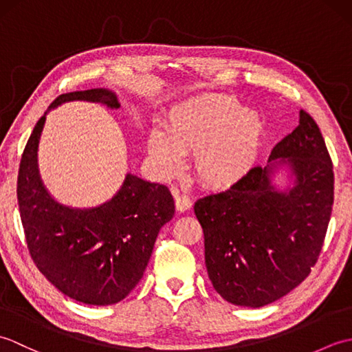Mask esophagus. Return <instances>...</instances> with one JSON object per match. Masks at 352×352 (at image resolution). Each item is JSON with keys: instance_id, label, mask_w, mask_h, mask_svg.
<instances>
[{"instance_id": "esophagus-1", "label": "esophagus", "mask_w": 352, "mask_h": 352, "mask_svg": "<svg viewBox=\"0 0 352 352\" xmlns=\"http://www.w3.org/2000/svg\"><path fill=\"white\" fill-rule=\"evenodd\" d=\"M175 195V206H177V210L178 212H186L189 210V208L192 207V201L188 195H180L178 192H174Z\"/></svg>"}]
</instances>
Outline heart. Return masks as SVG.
<instances>
[{
    "label": "heart",
    "mask_w": 352,
    "mask_h": 352,
    "mask_svg": "<svg viewBox=\"0 0 352 352\" xmlns=\"http://www.w3.org/2000/svg\"><path fill=\"white\" fill-rule=\"evenodd\" d=\"M263 121L234 98L206 94L172 109L166 133L153 129L148 153L163 175L183 169L184 154L195 153L193 169L203 183L226 188L248 170L258 154Z\"/></svg>",
    "instance_id": "b5f03b06"
}]
</instances>
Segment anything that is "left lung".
<instances>
[{
	"label": "left lung",
	"mask_w": 352,
	"mask_h": 352,
	"mask_svg": "<svg viewBox=\"0 0 352 352\" xmlns=\"http://www.w3.org/2000/svg\"><path fill=\"white\" fill-rule=\"evenodd\" d=\"M280 168L286 186L273 180ZM333 197L325 140L301 110L300 125L274 146L266 166H254L193 207L214 290L231 304L257 309L300 286L322 250Z\"/></svg>",
	"instance_id": "left-lung-1"
}]
</instances>
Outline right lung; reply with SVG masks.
Instances as JSON below:
<instances>
[{
  "instance_id": "1",
  "label": "right lung",
  "mask_w": 352,
  "mask_h": 352,
  "mask_svg": "<svg viewBox=\"0 0 352 352\" xmlns=\"http://www.w3.org/2000/svg\"><path fill=\"white\" fill-rule=\"evenodd\" d=\"M71 101L121 107L109 89L63 94L37 121L22 154L18 204L27 246L37 269L72 300L89 305L122 301L144 276L160 228L175 206L164 184L126 174L119 190L96 207L65 206L39 174L37 148L48 111Z\"/></svg>"
}]
</instances>
